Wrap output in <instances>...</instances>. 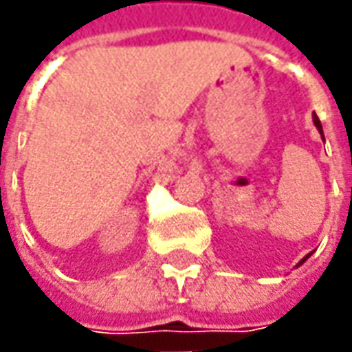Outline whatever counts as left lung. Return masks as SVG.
Masks as SVG:
<instances>
[{
  "label": "left lung",
  "instance_id": "8db88e82",
  "mask_svg": "<svg viewBox=\"0 0 352 352\" xmlns=\"http://www.w3.org/2000/svg\"><path fill=\"white\" fill-rule=\"evenodd\" d=\"M312 119H314V125H316V129H318V131H320V135H322V138H324V131H322V123H320V119H318L316 116H312ZM310 254H312V252H310ZM310 254H307V256L302 258V260H300V262H298L296 266H300V264H305V262H307L308 258H310Z\"/></svg>",
  "mask_w": 352,
  "mask_h": 352
}]
</instances>
